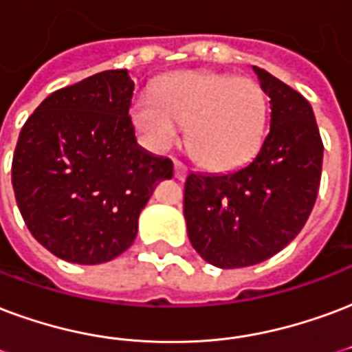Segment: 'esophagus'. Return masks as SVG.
<instances>
[{"label":"esophagus","instance_id":"1","mask_svg":"<svg viewBox=\"0 0 352 352\" xmlns=\"http://www.w3.org/2000/svg\"><path fill=\"white\" fill-rule=\"evenodd\" d=\"M173 171H175L177 179H184V175H186V171H188V169H186V166H184L183 162L175 160V162H173Z\"/></svg>","mask_w":352,"mask_h":352}]
</instances>
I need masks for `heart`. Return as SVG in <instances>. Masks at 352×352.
Masks as SVG:
<instances>
[{
    "label": "heart",
    "mask_w": 352,
    "mask_h": 352,
    "mask_svg": "<svg viewBox=\"0 0 352 352\" xmlns=\"http://www.w3.org/2000/svg\"><path fill=\"white\" fill-rule=\"evenodd\" d=\"M267 96L250 78L220 72H183L158 85L156 98L140 96L134 123L153 149H168L188 127L192 155L223 171L244 164L261 143Z\"/></svg>",
    "instance_id": "b5f03b06"
}]
</instances>
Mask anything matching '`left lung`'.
I'll use <instances>...</instances> for the list:
<instances>
[{
  "mask_svg": "<svg viewBox=\"0 0 352 352\" xmlns=\"http://www.w3.org/2000/svg\"><path fill=\"white\" fill-rule=\"evenodd\" d=\"M270 98V130L254 160L229 173H190L184 218L197 254L218 269L252 267L293 241L314 209L322 142L309 102L254 67Z\"/></svg>",
  "mask_w": 352,
  "mask_h": 352,
  "instance_id": "obj_1",
  "label": "left lung"
}]
</instances>
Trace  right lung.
I'll use <instances>...</instances> for the list:
<instances>
[{"mask_svg":"<svg viewBox=\"0 0 352 352\" xmlns=\"http://www.w3.org/2000/svg\"><path fill=\"white\" fill-rule=\"evenodd\" d=\"M129 70H104L46 96L22 126L12 188L31 235L65 261L121 256L155 184L173 162L142 149L129 110Z\"/></svg>","mask_w":352,"mask_h":352,"instance_id":"1","label":"right lung"}]
</instances>
